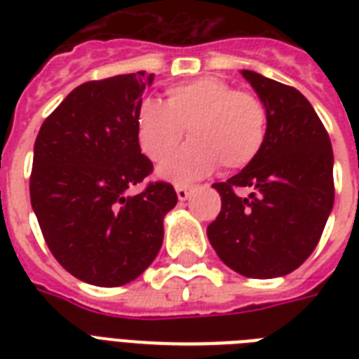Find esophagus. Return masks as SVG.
I'll return each instance as SVG.
<instances>
[{
	"instance_id": "esophagus-1",
	"label": "esophagus",
	"mask_w": 359,
	"mask_h": 359,
	"mask_svg": "<svg viewBox=\"0 0 359 359\" xmlns=\"http://www.w3.org/2000/svg\"><path fill=\"white\" fill-rule=\"evenodd\" d=\"M175 190H177V197H179L180 201H186V199H188V196H190V186H182V184H179V186H175Z\"/></svg>"
}]
</instances>
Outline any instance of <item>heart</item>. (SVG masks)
Listing matches in <instances>:
<instances>
[{
  "label": "heart",
  "instance_id": "heart-1",
  "mask_svg": "<svg viewBox=\"0 0 359 359\" xmlns=\"http://www.w3.org/2000/svg\"><path fill=\"white\" fill-rule=\"evenodd\" d=\"M192 140L160 165L173 182H190L212 173L250 165L264 147L268 111L255 93L235 89L218 76L165 89V104L141 100L135 109L137 141L147 156L160 162L178 144L185 128Z\"/></svg>",
  "mask_w": 359,
  "mask_h": 359
}]
</instances>
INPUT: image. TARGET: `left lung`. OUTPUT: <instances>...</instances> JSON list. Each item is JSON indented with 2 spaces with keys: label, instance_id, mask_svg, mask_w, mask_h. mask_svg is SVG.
Returning <instances> with one entry per match:
<instances>
[{
  "label": "left lung",
  "instance_id": "1",
  "mask_svg": "<svg viewBox=\"0 0 359 359\" xmlns=\"http://www.w3.org/2000/svg\"><path fill=\"white\" fill-rule=\"evenodd\" d=\"M268 111L259 156L225 182H214L222 210L207 235L218 257L245 278H278L317 248L334 207L330 135L298 89L242 70ZM251 187L250 198L236 196Z\"/></svg>",
  "mask_w": 359,
  "mask_h": 359
}]
</instances>
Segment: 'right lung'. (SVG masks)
I'll return each mask as SVG.
<instances>
[{
	"label": "right lung",
	"mask_w": 359,
	"mask_h": 359,
	"mask_svg": "<svg viewBox=\"0 0 359 359\" xmlns=\"http://www.w3.org/2000/svg\"><path fill=\"white\" fill-rule=\"evenodd\" d=\"M145 70L86 81L42 123L29 177L31 207L52 255L74 278L97 287L130 283L163 240V216L177 205L169 182L154 180L141 154L135 109Z\"/></svg>",
	"instance_id": "1"
}]
</instances>
